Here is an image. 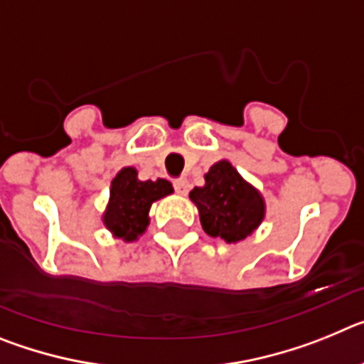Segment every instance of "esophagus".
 <instances>
[{"label":"esophagus","mask_w":364,"mask_h":364,"mask_svg":"<svg viewBox=\"0 0 364 364\" xmlns=\"http://www.w3.org/2000/svg\"><path fill=\"white\" fill-rule=\"evenodd\" d=\"M173 186H175V191L178 193V195H188L189 184L186 178H176L175 182H173Z\"/></svg>","instance_id":"obj_1"}]
</instances>
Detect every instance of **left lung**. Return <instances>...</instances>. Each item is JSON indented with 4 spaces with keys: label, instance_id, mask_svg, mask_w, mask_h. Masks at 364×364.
Listing matches in <instances>:
<instances>
[{
    "label": "left lung",
    "instance_id": "left-lung-1",
    "mask_svg": "<svg viewBox=\"0 0 364 364\" xmlns=\"http://www.w3.org/2000/svg\"><path fill=\"white\" fill-rule=\"evenodd\" d=\"M189 198L200 211L205 233L226 242L246 239L264 217V202L259 191L244 182L226 160L211 167L204 188L193 189Z\"/></svg>",
    "mask_w": 364,
    "mask_h": 364
}]
</instances>
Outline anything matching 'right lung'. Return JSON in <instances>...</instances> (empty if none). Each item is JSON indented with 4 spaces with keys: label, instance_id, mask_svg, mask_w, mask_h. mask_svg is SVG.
<instances>
[{
    "label": "right lung",
    "instance_id": "obj_1",
    "mask_svg": "<svg viewBox=\"0 0 364 364\" xmlns=\"http://www.w3.org/2000/svg\"><path fill=\"white\" fill-rule=\"evenodd\" d=\"M169 193H173V188L167 180L142 182L136 178V169L125 167L112 180L111 200L104 215L105 226L117 237L134 240L149 224L147 213L151 204Z\"/></svg>",
    "mask_w": 364,
    "mask_h": 364
}]
</instances>
